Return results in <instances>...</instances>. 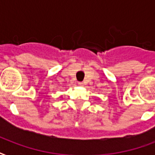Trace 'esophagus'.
<instances>
[{
    "mask_svg": "<svg viewBox=\"0 0 155 155\" xmlns=\"http://www.w3.org/2000/svg\"><path fill=\"white\" fill-rule=\"evenodd\" d=\"M78 84H79V86H84V83L79 82V83H78Z\"/></svg>",
    "mask_w": 155,
    "mask_h": 155,
    "instance_id": "obj_1",
    "label": "esophagus"
}]
</instances>
